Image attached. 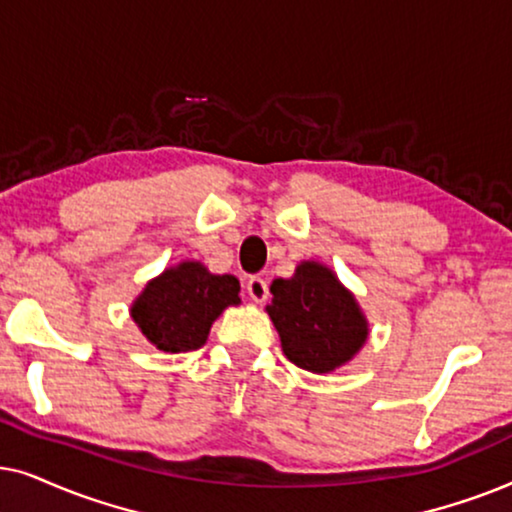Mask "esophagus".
I'll return each mask as SVG.
<instances>
[{"mask_svg": "<svg viewBox=\"0 0 512 512\" xmlns=\"http://www.w3.org/2000/svg\"><path fill=\"white\" fill-rule=\"evenodd\" d=\"M245 290H248L252 302H264V299H267V295H269V285L262 276H250L248 285H245Z\"/></svg>", "mask_w": 512, "mask_h": 512, "instance_id": "1", "label": "esophagus"}]
</instances>
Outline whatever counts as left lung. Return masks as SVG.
Returning <instances> with one entry per match:
<instances>
[{
  "label": "left lung",
  "instance_id": "left-lung-1",
  "mask_svg": "<svg viewBox=\"0 0 512 512\" xmlns=\"http://www.w3.org/2000/svg\"><path fill=\"white\" fill-rule=\"evenodd\" d=\"M267 306L290 363L309 372H332L349 363L367 339L356 299L330 269L302 262L292 278L271 283Z\"/></svg>",
  "mask_w": 512,
  "mask_h": 512
}]
</instances>
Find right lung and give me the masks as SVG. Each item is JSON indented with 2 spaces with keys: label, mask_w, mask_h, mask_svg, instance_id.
Masks as SVG:
<instances>
[{
  "label": "right lung",
  "mask_w": 512,
  "mask_h": 512,
  "mask_svg": "<svg viewBox=\"0 0 512 512\" xmlns=\"http://www.w3.org/2000/svg\"><path fill=\"white\" fill-rule=\"evenodd\" d=\"M234 276H215L201 262H182L147 283L131 316L156 349L196 351L206 344L210 325L231 304H241Z\"/></svg>",
  "instance_id": "add662e5"
}]
</instances>
